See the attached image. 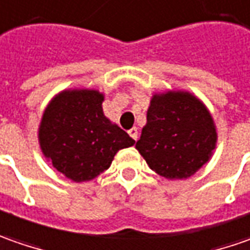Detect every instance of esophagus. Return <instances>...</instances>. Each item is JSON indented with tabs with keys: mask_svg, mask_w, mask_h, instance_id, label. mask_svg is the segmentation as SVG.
Listing matches in <instances>:
<instances>
[{
	"mask_svg": "<svg viewBox=\"0 0 250 250\" xmlns=\"http://www.w3.org/2000/svg\"><path fill=\"white\" fill-rule=\"evenodd\" d=\"M128 135L133 138L134 141H137V138H138V130H137L135 127H133L131 130H128Z\"/></svg>",
	"mask_w": 250,
	"mask_h": 250,
	"instance_id": "obj_1",
	"label": "esophagus"
}]
</instances>
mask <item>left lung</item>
<instances>
[{
  "label": "left lung",
  "instance_id": "left-lung-1",
  "mask_svg": "<svg viewBox=\"0 0 250 250\" xmlns=\"http://www.w3.org/2000/svg\"><path fill=\"white\" fill-rule=\"evenodd\" d=\"M216 142V125L202 101L188 91H167L152 97L135 148L159 176L183 180L210 160Z\"/></svg>",
  "mask_w": 250,
  "mask_h": 250
}]
</instances>
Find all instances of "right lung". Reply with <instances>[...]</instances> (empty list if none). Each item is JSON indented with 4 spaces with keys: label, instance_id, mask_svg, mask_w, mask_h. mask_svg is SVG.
<instances>
[{
    "label": "right lung",
    "instance_id": "1",
    "mask_svg": "<svg viewBox=\"0 0 250 250\" xmlns=\"http://www.w3.org/2000/svg\"><path fill=\"white\" fill-rule=\"evenodd\" d=\"M102 102L104 94L97 90H65L42 113L40 148L58 171L76 183L98 177L117 152L135 142L104 115Z\"/></svg>",
    "mask_w": 250,
    "mask_h": 250
}]
</instances>
